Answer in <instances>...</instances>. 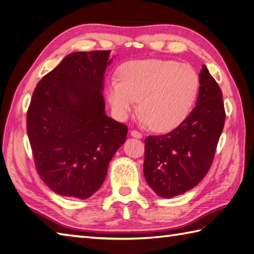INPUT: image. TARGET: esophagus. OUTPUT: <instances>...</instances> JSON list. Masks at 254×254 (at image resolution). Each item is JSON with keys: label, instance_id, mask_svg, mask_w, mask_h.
<instances>
[{"label": "esophagus", "instance_id": "esophagus-1", "mask_svg": "<svg viewBox=\"0 0 254 254\" xmlns=\"http://www.w3.org/2000/svg\"><path fill=\"white\" fill-rule=\"evenodd\" d=\"M130 134H131V137H133V138H137V139H141L142 138V133H140V132L137 131V130H131Z\"/></svg>", "mask_w": 254, "mask_h": 254}]
</instances>
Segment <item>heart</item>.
<instances>
[{"instance_id": "1", "label": "heart", "mask_w": 254, "mask_h": 254, "mask_svg": "<svg viewBox=\"0 0 254 254\" xmlns=\"http://www.w3.org/2000/svg\"><path fill=\"white\" fill-rule=\"evenodd\" d=\"M199 79L188 65L171 60H136L124 64L120 80L106 84V97L120 118L126 117L139 101L140 121L156 131L179 127L196 102Z\"/></svg>"}]
</instances>
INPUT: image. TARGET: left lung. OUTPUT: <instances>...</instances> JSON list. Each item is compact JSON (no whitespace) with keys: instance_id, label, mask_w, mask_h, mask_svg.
<instances>
[{"instance_id":"8db88e82","label":"left lung","mask_w":254,"mask_h":254,"mask_svg":"<svg viewBox=\"0 0 254 254\" xmlns=\"http://www.w3.org/2000/svg\"><path fill=\"white\" fill-rule=\"evenodd\" d=\"M219 85L206 65L199 73L196 106L171 132L144 140L143 174L160 197L171 198L195 188L210 169L225 125Z\"/></svg>"}]
</instances>
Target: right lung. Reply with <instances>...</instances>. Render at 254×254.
I'll use <instances>...</instances> for the list:
<instances>
[{"instance_id":"obj_1","label":"right lung","mask_w":254,"mask_h":254,"mask_svg":"<svg viewBox=\"0 0 254 254\" xmlns=\"http://www.w3.org/2000/svg\"><path fill=\"white\" fill-rule=\"evenodd\" d=\"M111 50L77 51L41 79L27 112L36 169L55 193L89 198L101 188L128 128L105 114Z\"/></svg>"}]
</instances>
